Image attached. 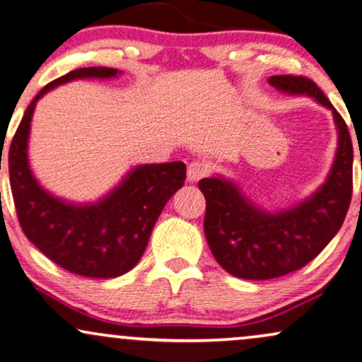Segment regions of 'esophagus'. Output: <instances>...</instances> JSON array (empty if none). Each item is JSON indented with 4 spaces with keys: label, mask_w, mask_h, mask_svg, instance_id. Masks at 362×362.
<instances>
[{
    "label": "esophagus",
    "mask_w": 362,
    "mask_h": 362,
    "mask_svg": "<svg viewBox=\"0 0 362 362\" xmlns=\"http://www.w3.org/2000/svg\"><path fill=\"white\" fill-rule=\"evenodd\" d=\"M207 175V165L204 162H200V160H194V162L189 163V167H187V180L192 182H199L200 178H204Z\"/></svg>",
    "instance_id": "34e87169"
}]
</instances>
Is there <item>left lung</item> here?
<instances>
[{
    "instance_id": "left-lung-1",
    "label": "left lung",
    "mask_w": 362,
    "mask_h": 362,
    "mask_svg": "<svg viewBox=\"0 0 362 362\" xmlns=\"http://www.w3.org/2000/svg\"><path fill=\"white\" fill-rule=\"evenodd\" d=\"M269 84L283 93L310 95L332 110L339 146L325 184L312 197L283 211H267L221 177L199 182L212 255L226 272L246 280H269L305 267L341 229L352 197L351 134L327 95L303 76H273Z\"/></svg>"
}]
</instances>
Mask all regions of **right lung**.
<instances>
[{
    "instance_id": "1",
    "label": "right lung",
    "mask_w": 362,
    "mask_h": 362,
    "mask_svg": "<svg viewBox=\"0 0 362 362\" xmlns=\"http://www.w3.org/2000/svg\"><path fill=\"white\" fill-rule=\"evenodd\" d=\"M117 74L111 67H84L47 84L25 111L8 153L11 194L23 233L57 264L90 278L121 276L138 263L160 212L184 185L187 173L182 162L139 165L110 195L84 206L54 197L35 180L27 145L38 99L64 82L110 79Z\"/></svg>"
}]
</instances>
